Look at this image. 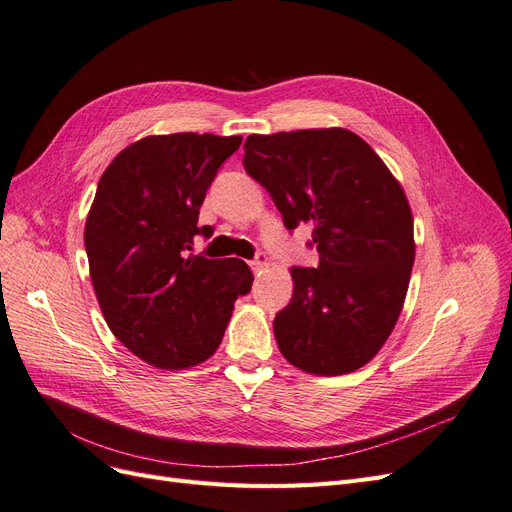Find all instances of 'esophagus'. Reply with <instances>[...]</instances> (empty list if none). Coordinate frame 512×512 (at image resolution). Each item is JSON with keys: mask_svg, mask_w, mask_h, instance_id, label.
<instances>
[{"mask_svg": "<svg viewBox=\"0 0 512 512\" xmlns=\"http://www.w3.org/2000/svg\"><path fill=\"white\" fill-rule=\"evenodd\" d=\"M269 265V258L265 256V254H258L252 262H250V267L254 269V273H258V271H262V269H265Z\"/></svg>", "mask_w": 512, "mask_h": 512, "instance_id": "obj_1", "label": "esophagus"}]
</instances>
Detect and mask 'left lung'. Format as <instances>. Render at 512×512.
<instances>
[{"label": "left lung", "mask_w": 512, "mask_h": 512, "mask_svg": "<svg viewBox=\"0 0 512 512\" xmlns=\"http://www.w3.org/2000/svg\"><path fill=\"white\" fill-rule=\"evenodd\" d=\"M243 151L286 228L314 226L320 256L316 269H290L292 299L273 320L277 346L307 374H350L380 352L406 301L416 247L406 192L346 128L250 134Z\"/></svg>", "instance_id": "obj_1"}]
</instances>
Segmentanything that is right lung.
Wrapping results in <instances>:
<instances>
[{
	"label": "right lung",
	"instance_id": "1",
	"mask_svg": "<svg viewBox=\"0 0 512 512\" xmlns=\"http://www.w3.org/2000/svg\"><path fill=\"white\" fill-rule=\"evenodd\" d=\"M241 136H145L106 166L85 222L91 284L108 329L151 367L207 361L254 275L239 258L194 254L207 188Z\"/></svg>",
	"mask_w": 512,
	"mask_h": 512
}]
</instances>
